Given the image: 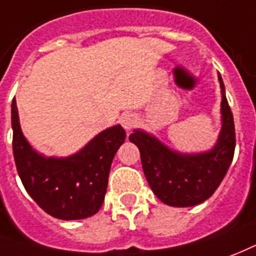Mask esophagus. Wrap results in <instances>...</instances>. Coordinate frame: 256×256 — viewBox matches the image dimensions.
<instances>
[{
    "mask_svg": "<svg viewBox=\"0 0 256 256\" xmlns=\"http://www.w3.org/2000/svg\"><path fill=\"white\" fill-rule=\"evenodd\" d=\"M136 124H138V117L132 113H128V114H124L121 117V126H124L126 130H132Z\"/></svg>",
    "mask_w": 256,
    "mask_h": 256,
    "instance_id": "1",
    "label": "esophagus"
}]
</instances>
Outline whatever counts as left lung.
<instances>
[{"instance_id": "1", "label": "left lung", "mask_w": 256, "mask_h": 256, "mask_svg": "<svg viewBox=\"0 0 256 256\" xmlns=\"http://www.w3.org/2000/svg\"><path fill=\"white\" fill-rule=\"evenodd\" d=\"M218 80L222 91V130L212 150L188 156L172 151L143 130H135L130 135V140L140 151L142 166L151 190L165 204L188 207L204 202L230 166L236 146L234 122L221 76Z\"/></svg>"}]
</instances>
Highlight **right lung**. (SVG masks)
Returning <instances> with one entry per match:
<instances>
[{"mask_svg":"<svg viewBox=\"0 0 256 256\" xmlns=\"http://www.w3.org/2000/svg\"><path fill=\"white\" fill-rule=\"evenodd\" d=\"M13 156L26 191L42 210L58 220L91 217L104 203L110 166L126 140L121 126L108 128L68 158H44L26 140L12 100Z\"/></svg>","mask_w":256,"mask_h":256,"instance_id":"1","label":"right lung"}]
</instances>
